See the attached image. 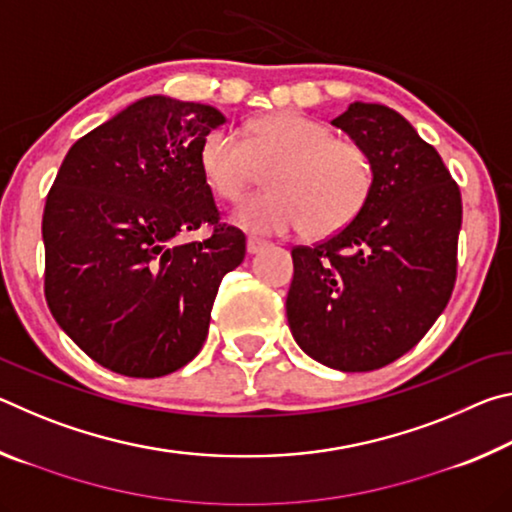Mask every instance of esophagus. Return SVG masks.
Wrapping results in <instances>:
<instances>
[{"instance_id":"1","label":"esophagus","mask_w":512,"mask_h":512,"mask_svg":"<svg viewBox=\"0 0 512 512\" xmlns=\"http://www.w3.org/2000/svg\"><path fill=\"white\" fill-rule=\"evenodd\" d=\"M264 248H266V241H262V239H255V237H248V241H246V250H248V255H257V253H262Z\"/></svg>"}]
</instances>
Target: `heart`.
Masks as SVG:
<instances>
[{"label": "heart", "instance_id": "heart-1", "mask_svg": "<svg viewBox=\"0 0 512 512\" xmlns=\"http://www.w3.org/2000/svg\"><path fill=\"white\" fill-rule=\"evenodd\" d=\"M198 162L207 187L228 203L241 201L257 169H268L271 189L239 212L241 225L262 235L302 225L311 237L334 235L363 212L375 185L370 155L357 142L291 110L253 119L244 140L223 128L207 133Z\"/></svg>", "mask_w": 512, "mask_h": 512}]
</instances>
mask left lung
Listing matches in <instances>:
<instances>
[{
	"mask_svg": "<svg viewBox=\"0 0 512 512\" xmlns=\"http://www.w3.org/2000/svg\"><path fill=\"white\" fill-rule=\"evenodd\" d=\"M332 124L370 155L375 185L350 225L291 250L287 318L311 359L368 372L409 352L452 298L461 189L393 108L354 101Z\"/></svg>",
	"mask_w": 512,
	"mask_h": 512,
	"instance_id": "1",
	"label": "left lung"
}]
</instances>
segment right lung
<instances>
[{"instance_id": "add662e5", "label": "right lung", "mask_w": 512, "mask_h": 512, "mask_svg": "<svg viewBox=\"0 0 512 512\" xmlns=\"http://www.w3.org/2000/svg\"><path fill=\"white\" fill-rule=\"evenodd\" d=\"M225 117L146 97L67 151L42 214L45 298L90 359L126 377H162L201 352L225 273L246 237L221 223L198 151ZM210 224L203 242L185 231Z\"/></svg>"}]
</instances>
